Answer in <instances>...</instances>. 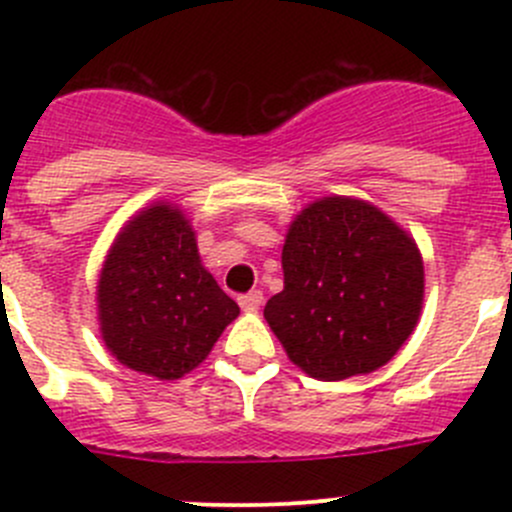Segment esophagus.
<instances>
[{
	"instance_id": "obj_1",
	"label": "esophagus",
	"mask_w": 512,
	"mask_h": 512,
	"mask_svg": "<svg viewBox=\"0 0 512 512\" xmlns=\"http://www.w3.org/2000/svg\"><path fill=\"white\" fill-rule=\"evenodd\" d=\"M237 302H240V307L245 309V312H257V309L262 307V302H265V297H262V292H247V294H240L237 297Z\"/></svg>"
}]
</instances>
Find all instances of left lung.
<instances>
[{
  "instance_id": "8db88e82",
  "label": "left lung",
  "mask_w": 512,
  "mask_h": 512,
  "mask_svg": "<svg viewBox=\"0 0 512 512\" xmlns=\"http://www.w3.org/2000/svg\"><path fill=\"white\" fill-rule=\"evenodd\" d=\"M285 289L265 319L299 369L342 381L379 369L414 332L423 302L416 242L379 208L324 198L289 225Z\"/></svg>"
}]
</instances>
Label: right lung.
I'll use <instances>...</instances> for the list:
<instances>
[{"mask_svg":"<svg viewBox=\"0 0 512 512\" xmlns=\"http://www.w3.org/2000/svg\"><path fill=\"white\" fill-rule=\"evenodd\" d=\"M240 314L200 265L183 213L153 205L123 227L98 280V319L108 352L158 379L193 371Z\"/></svg>","mask_w":512,"mask_h":512,"instance_id":"1","label":"right lung"}]
</instances>
